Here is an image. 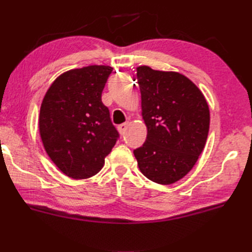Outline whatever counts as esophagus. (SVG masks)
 <instances>
[{
	"mask_svg": "<svg viewBox=\"0 0 252 252\" xmlns=\"http://www.w3.org/2000/svg\"><path fill=\"white\" fill-rule=\"evenodd\" d=\"M127 126H129V123H127V122H126V123H122V125H120L119 126H118V130H119V132H120V134H121V135L125 134L126 131V129H127Z\"/></svg>",
	"mask_w": 252,
	"mask_h": 252,
	"instance_id": "esophagus-1",
	"label": "esophagus"
}]
</instances>
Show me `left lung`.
Returning a JSON list of instances; mask_svg holds the SVG:
<instances>
[{"label":"left lung","mask_w":252,"mask_h":252,"mask_svg":"<svg viewBox=\"0 0 252 252\" xmlns=\"http://www.w3.org/2000/svg\"><path fill=\"white\" fill-rule=\"evenodd\" d=\"M147 137L134 156L141 172L169 185L189 172L203 151L210 112L201 91L174 71L136 68Z\"/></svg>","instance_id":"left-lung-1"}]
</instances>
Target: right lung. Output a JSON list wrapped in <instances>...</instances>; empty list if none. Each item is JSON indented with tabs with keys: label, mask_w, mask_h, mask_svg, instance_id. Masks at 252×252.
<instances>
[{
	"label": "right lung",
	"mask_w": 252,
	"mask_h": 252,
	"mask_svg": "<svg viewBox=\"0 0 252 252\" xmlns=\"http://www.w3.org/2000/svg\"><path fill=\"white\" fill-rule=\"evenodd\" d=\"M112 68L93 65L56 78L41 104L39 129L46 154L69 178L98 173L119 137L101 101Z\"/></svg>",
	"instance_id": "obj_1"
}]
</instances>
